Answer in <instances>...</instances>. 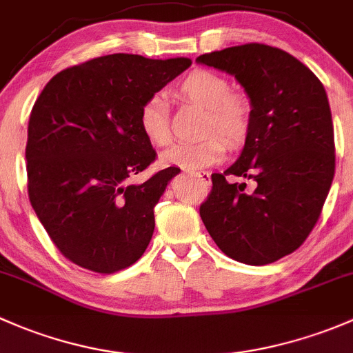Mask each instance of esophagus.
I'll return each instance as SVG.
<instances>
[{
	"label": "esophagus",
	"mask_w": 353,
	"mask_h": 353,
	"mask_svg": "<svg viewBox=\"0 0 353 353\" xmlns=\"http://www.w3.org/2000/svg\"><path fill=\"white\" fill-rule=\"evenodd\" d=\"M190 175L197 176L199 180H202L205 185L210 183V173H207V172H190Z\"/></svg>",
	"instance_id": "1"
}]
</instances>
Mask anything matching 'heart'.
I'll return each instance as SVG.
<instances>
[{
  "mask_svg": "<svg viewBox=\"0 0 353 353\" xmlns=\"http://www.w3.org/2000/svg\"><path fill=\"white\" fill-rule=\"evenodd\" d=\"M178 93L205 108L201 141L180 143L163 154L166 165L199 170L219 161L228 146H239L252 127V103L241 93L231 92L226 78L205 69H195L178 85ZM137 125L154 146L170 143L168 110L161 97L151 95L141 103Z\"/></svg>",
  "mask_w": 353,
  "mask_h": 353,
  "instance_id": "b5f03b06",
  "label": "heart"
}]
</instances>
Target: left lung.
Listing matches in <instances>:
<instances>
[{
  "mask_svg": "<svg viewBox=\"0 0 353 353\" xmlns=\"http://www.w3.org/2000/svg\"><path fill=\"white\" fill-rule=\"evenodd\" d=\"M197 61L234 76L252 101L245 148L234 165L210 176L212 190L199 209L202 223L232 260L277 261L306 241L332 187L335 137L328 97L310 68L265 43L228 47ZM230 176L252 179L254 187Z\"/></svg>",
  "mask_w": 353,
  "mask_h": 353,
  "instance_id": "1",
  "label": "left lung"
}]
</instances>
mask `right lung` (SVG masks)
<instances>
[{"label": "right lung", "instance_id": "1", "mask_svg": "<svg viewBox=\"0 0 353 353\" xmlns=\"http://www.w3.org/2000/svg\"><path fill=\"white\" fill-rule=\"evenodd\" d=\"M192 64L110 54L57 72L28 121V199L72 263L115 274L136 263L154 231V207L180 168L127 183L156 159L137 112Z\"/></svg>", "mask_w": 353, "mask_h": 353}]
</instances>
